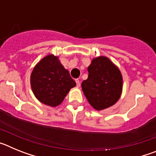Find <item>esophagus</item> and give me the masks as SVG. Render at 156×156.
I'll return each mask as SVG.
<instances>
[{"mask_svg": "<svg viewBox=\"0 0 156 156\" xmlns=\"http://www.w3.org/2000/svg\"><path fill=\"white\" fill-rule=\"evenodd\" d=\"M76 87H80V80L78 79L76 80Z\"/></svg>", "mask_w": 156, "mask_h": 156, "instance_id": "obj_1", "label": "esophagus"}]
</instances>
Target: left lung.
Segmentation results:
<instances>
[{"instance_id": "8db88e82", "label": "left lung", "mask_w": 156, "mask_h": 156, "mask_svg": "<svg viewBox=\"0 0 156 156\" xmlns=\"http://www.w3.org/2000/svg\"><path fill=\"white\" fill-rule=\"evenodd\" d=\"M88 78L82 82V90L90 105L102 110L113 105L120 98L122 78L120 71L108 58L93 59L88 66Z\"/></svg>"}]
</instances>
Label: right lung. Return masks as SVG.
I'll return each instance as SVG.
<instances>
[{"label": "right lung", "instance_id": "obj_1", "mask_svg": "<svg viewBox=\"0 0 156 156\" xmlns=\"http://www.w3.org/2000/svg\"><path fill=\"white\" fill-rule=\"evenodd\" d=\"M34 95L41 102L55 107L62 102L75 81L57 57L46 56L34 67L30 77Z\"/></svg>", "mask_w": 156, "mask_h": 156}]
</instances>
